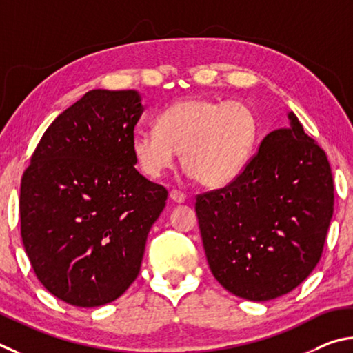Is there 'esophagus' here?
<instances>
[{
    "instance_id": "esophagus-1",
    "label": "esophagus",
    "mask_w": 353,
    "mask_h": 353,
    "mask_svg": "<svg viewBox=\"0 0 353 353\" xmlns=\"http://www.w3.org/2000/svg\"><path fill=\"white\" fill-rule=\"evenodd\" d=\"M169 196H170V200L175 203H184V200H186V194L181 192V190H176V189L170 190Z\"/></svg>"
}]
</instances>
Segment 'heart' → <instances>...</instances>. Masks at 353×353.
I'll use <instances>...</instances> for the list:
<instances>
[{"label":"heart","mask_w":353,"mask_h":353,"mask_svg":"<svg viewBox=\"0 0 353 353\" xmlns=\"http://www.w3.org/2000/svg\"><path fill=\"white\" fill-rule=\"evenodd\" d=\"M259 119L248 103L194 96L172 103L157 127L138 130L132 148L139 169L158 178L181 153V163L196 183L220 188L232 181L251 158Z\"/></svg>","instance_id":"b5f03b06"}]
</instances>
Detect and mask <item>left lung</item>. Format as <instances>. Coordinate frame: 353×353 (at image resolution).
Segmentation results:
<instances>
[{
  "label": "left lung",
  "mask_w": 353,
  "mask_h": 353,
  "mask_svg": "<svg viewBox=\"0 0 353 353\" xmlns=\"http://www.w3.org/2000/svg\"><path fill=\"white\" fill-rule=\"evenodd\" d=\"M290 128L262 139L228 186L196 195L203 246L215 279L248 301L287 294L319 262L333 215L325 152L288 113Z\"/></svg>",
  "instance_id": "1"
}]
</instances>
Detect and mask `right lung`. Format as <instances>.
<instances>
[{
    "mask_svg": "<svg viewBox=\"0 0 353 353\" xmlns=\"http://www.w3.org/2000/svg\"><path fill=\"white\" fill-rule=\"evenodd\" d=\"M133 90H91L55 117L24 170L21 237L55 298L99 307L132 285L167 190L134 169Z\"/></svg>",
    "mask_w": 353,
    "mask_h": 353,
    "instance_id": "1",
    "label": "right lung"
}]
</instances>
